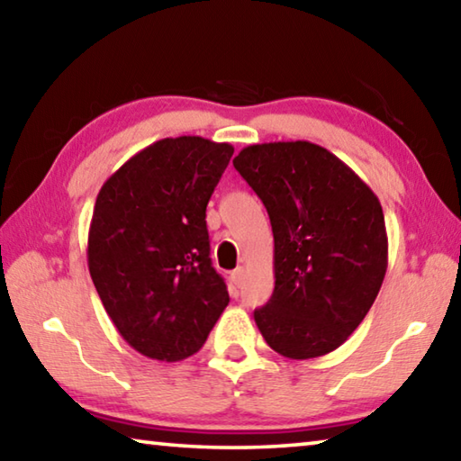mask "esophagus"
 Instances as JSON below:
<instances>
[{
  "label": "esophagus",
  "instance_id": "obj_1",
  "mask_svg": "<svg viewBox=\"0 0 461 461\" xmlns=\"http://www.w3.org/2000/svg\"><path fill=\"white\" fill-rule=\"evenodd\" d=\"M230 282H232V285H235V288H240V285H243V282H245V269L237 267L235 271H232Z\"/></svg>",
  "mask_w": 461,
  "mask_h": 461
}]
</instances>
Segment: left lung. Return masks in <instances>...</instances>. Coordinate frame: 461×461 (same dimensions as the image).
I'll list each match as a JSON object with an SVG mask.
<instances>
[{
    "label": "left lung",
    "mask_w": 461,
    "mask_h": 461,
    "mask_svg": "<svg viewBox=\"0 0 461 461\" xmlns=\"http://www.w3.org/2000/svg\"><path fill=\"white\" fill-rule=\"evenodd\" d=\"M267 208L276 288L253 312L271 349L321 357L359 327L382 288L388 235L356 171L308 140L249 145L232 159Z\"/></svg>",
    "instance_id": "1"
}]
</instances>
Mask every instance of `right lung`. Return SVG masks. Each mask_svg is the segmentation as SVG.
Returning a JSON list of instances; mask_svg holds the SVG:
<instances>
[{"label":"right lung","instance_id":"1","mask_svg":"<svg viewBox=\"0 0 461 461\" xmlns=\"http://www.w3.org/2000/svg\"><path fill=\"white\" fill-rule=\"evenodd\" d=\"M232 153L229 142L161 139L97 194L89 276L118 333L150 359L194 356L229 304L210 259L206 206Z\"/></svg>","mask_w":461,"mask_h":461}]
</instances>
